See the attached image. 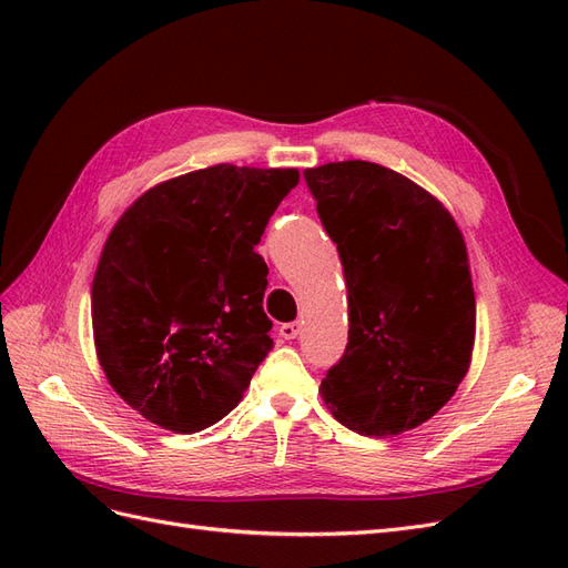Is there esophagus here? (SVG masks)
Returning a JSON list of instances; mask_svg holds the SVG:
<instances>
[{"label":"esophagus","instance_id":"esophagus-1","mask_svg":"<svg viewBox=\"0 0 568 568\" xmlns=\"http://www.w3.org/2000/svg\"><path fill=\"white\" fill-rule=\"evenodd\" d=\"M280 334H282V338H286V341L296 338V336L301 334V324H298V322H286V324L280 326Z\"/></svg>","mask_w":568,"mask_h":568}]
</instances>
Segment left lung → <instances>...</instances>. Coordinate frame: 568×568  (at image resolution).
Masks as SVG:
<instances>
[{
  "label": "left lung",
  "mask_w": 568,
  "mask_h": 568,
  "mask_svg": "<svg viewBox=\"0 0 568 568\" xmlns=\"http://www.w3.org/2000/svg\"><path fill=\"white\" fill-rule=\"evenodd\" d=\"M303 175L348 288V346L322 379V400L363 436L412 432L471 365L467 244L450 211L390 168L343 161Z\"/></svg>",
  "instance_id": "left-lung-1"
}]
</instances>
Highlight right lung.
<instances>
[{
    "label": "right lung",
    "mask_w": 568,
    "mask_h": 568,
    "mask_svg": "<svg viewBox=\"0 0 568 568\" xmlns=\"http://www.w3.org/2000/svg\"><path fill=\"white\" fill-rule=\"evenodd\" d=\"M298 180L217 163L153 184L118 217L92 282L94 348L151 424L194 434L242 403L272 348L255 246Z\"/></svg>",
    "instance_id": "1"
}]
</instances>
